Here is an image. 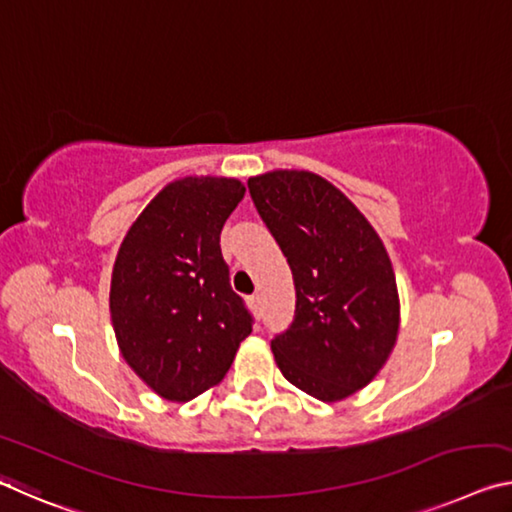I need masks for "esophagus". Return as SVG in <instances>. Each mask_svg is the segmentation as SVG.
<instances>
[{
  "instance_id": "34e87169",
  "label": "esophagus",
  "mask_w": 512,
  "mask_h": 512,
  "mask_svg": "<svg viewBox=\"0 0 512 512\" xmlns=\"http://www.w3.org/2000/svg\"><path fill=\"white\" fill-rule=\"evenodd\" d=\"M250 305H253V310H255V312H259V305H262V298H259V294L250 296Z\"/></svg>"
}]
</instances>
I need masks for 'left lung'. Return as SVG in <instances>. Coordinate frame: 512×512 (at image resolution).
<instances>
[{
    "label": "left lung",
    "mask_w": 512,
    "mask_h": 512,
    "mask_svg": "<svg viewBox=\"0 0 512 512\" xmlns=\"http://www.w3.org/2000/svg\"><path fill=\"white\" fill-rule=\"evenodd\" d=\"M248 191L296 287L294 321L271 342L275 362L305 394L342 401L376 378L399 335V291L383 241L310 170L250 177Z\"/></svg>",
    "instance_id": "left-lung-1"
}]
</instances>
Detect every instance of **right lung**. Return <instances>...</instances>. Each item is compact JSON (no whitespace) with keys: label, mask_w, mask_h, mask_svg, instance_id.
Here are the masks:
<instances>
[{"label":"right lung","mask_w":512,"mask_h":512,"mask_svg":"<svg viewBox=\"0 0 512 512\" xmlns=\"http://www.w3.org/2000/svg\"><path fill=\"white\" fill-rule=\"evenodd\" d=\"M246 193L234 177H182L143 209L111 273V321L125 362L161 399L218 385L253 316L230 287L221 230Z\"/></svg>","instance_id":"right-lung-1"}]
</instances>
